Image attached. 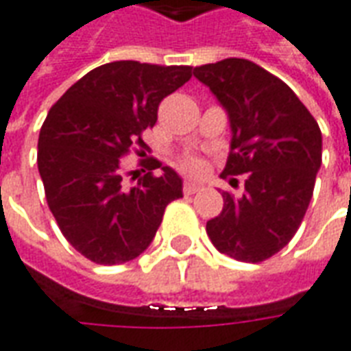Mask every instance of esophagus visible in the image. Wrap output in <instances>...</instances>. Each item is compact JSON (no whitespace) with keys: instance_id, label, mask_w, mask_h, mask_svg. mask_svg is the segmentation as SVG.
Listing matches in <instances>:
<instances>
[{"instance_id":"1","label":"esophagus","mask_w":351,"mask_h":351,"mask_svg":"<svg viewBox=\"0 0 351 351\" xmlns=\"http://www.w3.org/2000/svg\"><path fill=\"white\" fill-rule=\"evenodd\" d=\"M201 190H203V186L199 182H193V180H186V182H184V193H186V195L197 193V191Z\"/></svg>"}]
</instances>
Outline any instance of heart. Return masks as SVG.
<instances>
[{
	"mask_svg": "<svg viewBox=\"0 0 351 351\" xmlns=\"http://www.w3.org/2000/svg\"><path fill=\"white\" fill-rule=\"evenodd\" d=\"M182 167L186 169V171H190V173H199V171L203 169V165H201V161L199 160H186L182 163Z\"/></svg>",
	"mask_w": 351,
	"mask_h": 351,
	"instance_id": "1",
	"label": "heart"
}]
</instances>
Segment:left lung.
Masks as SVG:
<instances>
[{"label": "left lung", "mask_w": 351, "mask_h": 351, "mask_svg": "<svg viewBox=\"0 0 351 351\" xmlns=\"http://www.w3.org/2000/svg\"><path fill=\"white\" fill-rule=\"evenodd\" d=\"M193 77L229 116L233 137L221 178L246 175L241 197L221 193L223 208L206 221V233L221 254L259 263L301 226L322 165V131L293 90L250 60L201 65Z\"/></svg>", "instance_id": "left-lung-1"}]
</instances>
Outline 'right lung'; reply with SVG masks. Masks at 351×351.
<instances>
[{
  "mask_svg": "<svg viewBox=\"0 0 351 351\" xmlns=\"http://www.w3.org/2000/svg\"><path fill=\"white\" fill-rule=\"evenodd\" d=\"M191 79L190 65L133 60L99 65L52 105L37 143V167L50 213L67 243L99 265L131 261L150 246L165 206L182 197V178L156 158L123 180V156H146L143 131L163 97ZM162 169V175L152 173Z\"/></svg>",
  "mask_w": 351,
  "mask_h": 351,
  "instance_id": "right-lung-1",
  "label": "right lung"
}]
</instances>
